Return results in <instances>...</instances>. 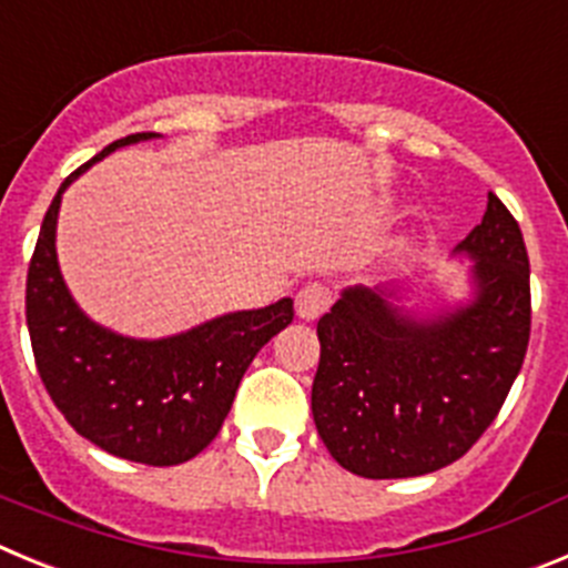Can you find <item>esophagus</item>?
Wrapping results in <instances>:
<instances>
[{
	"instance_id": "34e87169",
	"label": "esophagus",
	"mask_w": 568,
	"mask_h": 568,
	"mask_svg": "<svg viewBox=\"0 0 568 568\" xmlns=\"http://www.w3.org/2000/svg\"><path fill=\"white\" fill-rule=\"evenodd\" d=\"M334 303V291L325 283H305L296 291V316L300 320H320Z\"/></svg>"
}]
</instances>
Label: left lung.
I'll list each match as a JSON object with an SVG mask.
<instances>
[{
  "label": "left lung",
  "mask_w": 568,
  "mask_h": 568,
  "mask_svg": "<svg viewBox=\"0 0 568 568\" xmlns=\"http://www.w3.org/2000/svg\"><path fill=\"white\" fill-rule=\"evenodd\" d=\"M456 252L475 260L464 308L416 320L387 291L356 285L316 322L311 413L331 456L354 475L413 478L458 462L520 373L532 325L529 257L493 192Z\"/></svg>",
  "instance_id": "left-lung-1"
}]
</instances>
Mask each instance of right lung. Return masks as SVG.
Returning <instances> with one entry per match:
<instances>
[{"label": "right lung", "mask_w": 568, "mask_h": 568, "mask_svg": "<svg viewBox=\"0 0 568 568\" xmlns=\"http://www.w3.org/2000/svg\"><path fill=\"white\" fill-rule=\"evenodd\" d=\"M146 138L155 132L121 138L90 163ZM90 163L59 186L30 257L24 314L36 367L79 436L126 462L172 467L195 458L221 433L243 373L294 320V303L285 296L166 339H130L87 320L61 280L55 221L64 189Z\"/></svg>", "instance_id": "add662e5"}]
</instances>
